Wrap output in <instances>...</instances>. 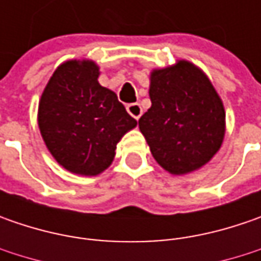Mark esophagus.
<instances>
[{
    "mask_svg": "<svg viewBox=\"0 0 261 261\" xmlns=\"http://www.w3.org/2000/svg\"><path fill=\"white\" fill-rule=\"evenodd\" d=\"M126 110H127V113L132 116L134 119H139L141 115H142V109H141V106L138 105V103H130V105L126 106Z\"/></svg>",
    "mask_w": 261,
    "mask_h": 261,
    "instance_id": "obj_1",
    "label": "esophagus"
}]
</instances>
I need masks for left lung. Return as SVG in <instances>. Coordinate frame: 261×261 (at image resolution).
Segmentation results:
<instances>
[{
    "label": "left lung",
    "mask_w": 261,
    "mask_h": 261,
    "mask_svg": "<svg viewBox=\"0 0 261 261\" xmlns=\"http://www.w3.org/2000/svg\"><path fill=\"white\" fill-rule=\"evenodd\" d=\"M151 109L139 129L156 163L171 174L195 171L215 155L225 134V112L207 76L193 64L151 74Z\"/></svg>",
    "instance_id": "left-lung-1"
}]
</instances>
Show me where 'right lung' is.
I'll return each instance as SVG.
<instances>
[{
	"instance_id": "1",
	"label": "right lung",
	"mask_w": 261,
	"mask_h": 261,
	"mask_svg": "<svg viewBox=\"0 0 261 261\" xmlns=\"http://www.w3.org/2000/svg\"><path fill=\"white\" fill-rule=\"evenodd\" d=\"M91 61H68L50 76L39 103L47 149L66 170L97 175L112 164L116 144L136 120L117 95L97 81Z\"/></svg>"
}]
</instances>
